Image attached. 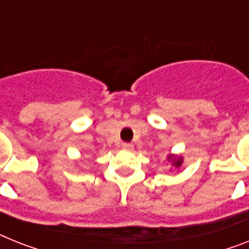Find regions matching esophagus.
I'll list each match as a JSON object with an SVG mask.
<instances>
[{
  "mask_svg": "<svg viewBox=\"0 0 249 249\" xmlns=\"http://www.w3.org/2000/svg\"><path fill=\"white\" fill-rule=\"evenodd\" d=\"M122 147L124 150H132L133 149V145H132V143H129V142H123L122 143Z\"/></svg>",
  "mask_w": 249,
  "mask_h": 249,
  "instance_id": "34e87169",
  "label": "esophagus"
}]
</instances>
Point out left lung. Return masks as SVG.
<instances>
[{
	"instance_id": "obj_1",
	"label": "left lung",
	"mask_w": 249,
	"mask_h": 249,
	"mask_svg": "<svg viewBox=\"0 0 249 249\" xmlns=\"http://www.w3.org/2000/svg\"><path fill=\"white\" fill-rule=\"evenodd\" d=\"M168 159L172 160V161H173V164L176 166H180V164H182V159H180V158H174V157H172V155H170Z\"/></svg>"
}]
</instances>
